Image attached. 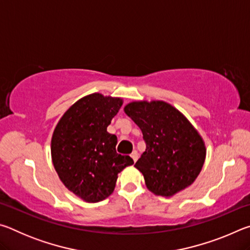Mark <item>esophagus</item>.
Returning <instances> with one entry per match:
<instances>
[{"label":"esophagus","instance_id":"obj_1","mask_svg":"<svg viewBox=\"0 0 250 250\" xmlns=\"http://www.w3.org/2000/svg\"><path fill=\"white\" fill-rule=\"evenodd\" d=\"M138 156H139V154H138V152H137V151H133L132 153H131V158H132L133 162H137V160H138Z\"/></svg>","mask_w":250,"mask_h":250}]
</instances>
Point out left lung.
<instances>
[{"label":"left lung","mask_w":250,"mask_h":250,"mask_svg":"<svg viewBox=\"0 0 250 250\" xmlns=\"http://www.w3.org/2000/svg\"><path fill=\"white\" fill-rule=\"evenodd\" d=\"M124 110L146 143L134 167L143 174L147 189L172 197L191 186L204 166L206 146L188 118L163 100L132 101Z\"/></svg>","instance_id":"left-lung-1"}]
</instances>
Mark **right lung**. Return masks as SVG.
<instances>
[{
	"mask_svg": "<svg viewBox=\"0 0 250 250\" xmlns=\"http://www.w3.org/2000/svg\"><path fill=\"white\" fill-rule=\"evenodd\" d=\"M124 99L87 95L71 104L59 119L50 141L53 166L65 188L87 203L105 200L115 191L118 174L133 164L118 154L117 137L107 126Z\"/></svg>",
	"mask_w": 250,
	"mask_h": 250,
	"instance_id": "add662e5",
	"label": "right lung"
}]
</instances>
